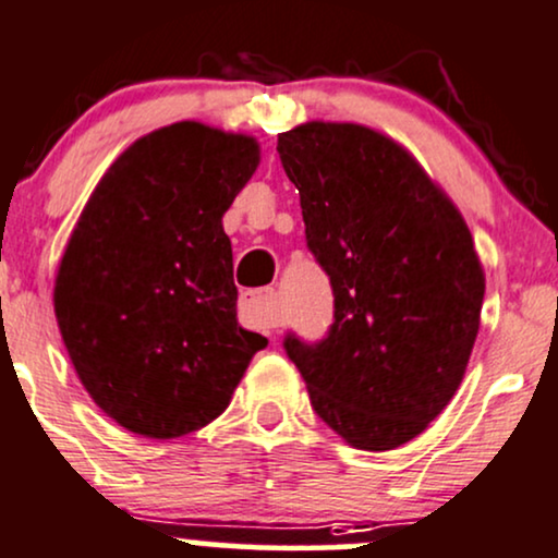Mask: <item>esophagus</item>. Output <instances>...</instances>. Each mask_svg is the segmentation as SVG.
Instances as JSON below:
<instances>
[{"mask_svg": "<svg viewBox=\"0 0 558 558\" xmlns=\"http://www.w3.org/2000/svg\"><path fill=\"white\" fill-rule=\"evenodd\" d=\"M241 320L248 328L269 330L278 326V315H275V291L272 289H256L241 293Z\"/></svg>", "mask_w": 558, "mask_h": 558, "instance_id": "34e87169", "label": "esophagus"}]
</instances>
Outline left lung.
Listing matches in <instances>:
<instances>
[{
	"label": "left lung",
	"mask_w": 558,
	"mask_h": 558,
	"mask_svg": "<svg viewBox=\"0 0 558 558\" xmlns=\"http://www.w3.org/2000/svg\"><path fill=\"white\" fill-rule=\"evenodd\" d=\"M307 246L333 289L317 344L286 336L310 402L360 450H395L452 400L480 333L485 269L461 211L413 153L363 124L278 134Z\"/></svg>",
	"instance_id": "8db88e82"
}]
</instances>
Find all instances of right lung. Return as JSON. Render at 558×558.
I'll return each mask as SVG.
<instances>
[{
  "label": "right lung",
  "mask_w": 558,
  "mask_h": 558,
  "mask_svg": "<svg viewBox=\"0 0 558 558\" xmlns=\"http://www.w3.org/2000/svg\"><path fill=\"white\" fill-rule=\"evenodd\" d=\"M259 167L251 134L177 121L110 163L54 278L78 381L119 426L174 439L230 405L265 336L238 323L222 217Z\"/></svg>",
  "instance_id": "1"
}]
</instances>
